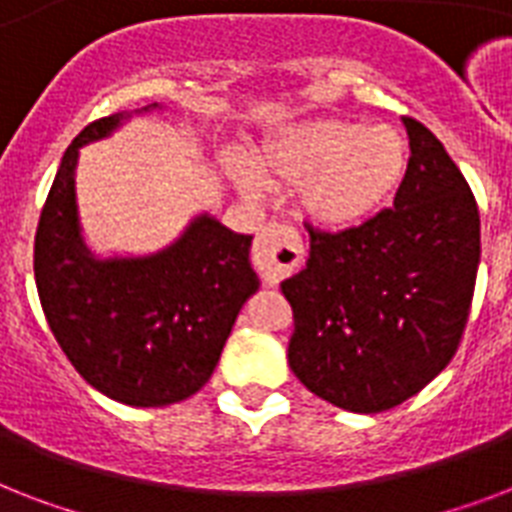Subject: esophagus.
Listing matches in <instances>:
<instances>
[{"mask_svg":"<svg viewBox=\"0 0 512 512\" xmlns=\"http://www.w3.org/2000/svg\"><path fill=\"white\" fill-rule=\"evenodd\" d=\"M303 260V241L300 233L287 223H268L257 233L252 263L265 284H279L289 271H295Z\"/></svg>","mask_w":512,"mask_h":512,"instance_id":"esophagus-1","label":"esophagus"}]
</instances>
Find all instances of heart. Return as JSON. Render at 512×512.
<instances>
[{"label": "heart", "mask_w": 512, "mask_h": 512, "mask_svg": "<svg viewBox=\"0 0 512 512\" xmlns=\"http://www.w3.org/2000/svg\"><path fill=\"white\" fill-rule=\"evenodd\" d=\"M406 164L409 146L401 132L348 119L289 127L257 154L265 180L303 185L305 212L332 228H350L377 215L404 180ZM233 177L241 191L263 188L260 177L247 170H236Z\"/></svg>", "instance_id": "heart-1"}]
</instances>
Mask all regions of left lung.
I'll use <instances>...</instances> for the list:
<instances>
[{"mask_svg":"<svg viewBox=\"0 0 512 512\" xmlns=\"http://www.w3.org/2000/svg\"><path fill=\"white\" fill-rule=\"evenodd\" d=\"M404 127L412 156L393 207L335 233L305 223L311 257L281 281L292 372L348 412L420 393L457 353L476 289V196L425 124L404 116Z\"/></svg>","mask_w":512,"mask_h":512,"instance_id":"8db88e82","label":"left lung"}]
</instances>
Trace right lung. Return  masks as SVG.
Instances as JSON below:
<instances>
[{
    "label": "right lung",
    "instance_id": "right-lung-1",
    "mask_svg": "<svg viewBox=\"0 0 512 512\" xmlns=\"http://www.w3.org/2000/svg\"><path fill=\"white\" fill-rule=\"evenodd\" d=\"M122 119L87 124L63 154L36 228V292L60 350L92 388L119 404L167 406L212 377L260 281L249 265L252 236L209 215L156 255H90L76 215V159L84 143L106 138Z\"/></svg>",
    "mask_w": 512,
    "mask_h": 512
}]
</instances>
